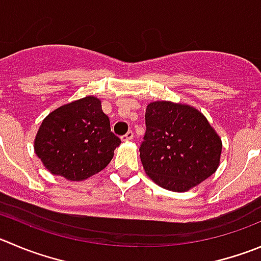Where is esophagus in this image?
<instances>
[{"instance_id": "obj_1", "label": "esophagus", "mask_w": 261, "mask_h": 261, "mask_svg": "<svg viewBox=\"0 0 261 261\" xmlns=\"http://www.w3.org/2000/svg\"><path fill=\"white\" fill-rule=\"evenodd\" d=\"M133 137H135V133H133L132 130H129V132H126L125 135L121 136V141H124V142H128V141L133 140Z\"/></svg>"}]
</instances>
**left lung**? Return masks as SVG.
Returning a JSON list of instances; mask_svg holds the SVG:
<instances>
[{
	"mask_svg": "<svg viewBox=\"0 0 261 261\" xmlns=\"http://www.w3.org/2000/svg\"><path fill=\"white\" fill-rule=\"evenodd\" d=\"M220 155L222 138L197 109L172 101L148 103L140 158L156 185L186 192L214 174Z\"/></svg>",
	"mask_w": 261,
	"mask_h": 261,
	"instance_id": "left-lung-1",
	"label": "left lung"
}]
</instances>
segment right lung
<instances>
[{
    "label": "right lung",
    "instance_id": "1",
    "mask_svg": "<svg viewBox=\"0 0 261 261\" xmlns=\"http://www.w3.org/2000/svg\"><path fill=\"white\" fill-rule=\"evenodd\" d=\"M120 143L111 132L100 98L87 96L43 119L34 151L49 173L78 182L105 169Z\"/></svg>",
    "mask_w": 261,
    "mask_h": 261
}]
</instances>
